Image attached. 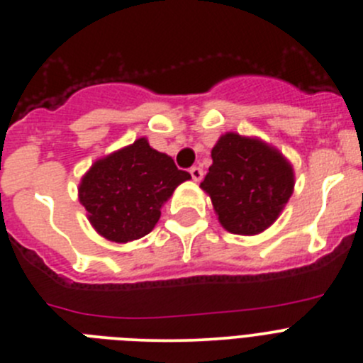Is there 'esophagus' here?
<instances>
[{"label": "esophagus", "mask_w": 363, "mask_h": 363, "mask_svg": "<svg viewBox=\"0 0 363 363\" xmlns=\"http://www.w3.org/2000/svg\"><path fill=\"white\" fill-rule=\"evenodd\" d=\"M189 174H191L193 181H200L203 177V170L200 167H191L189 168Z\"/></svg>", "instance_id": "obj_1"}]
</instances>
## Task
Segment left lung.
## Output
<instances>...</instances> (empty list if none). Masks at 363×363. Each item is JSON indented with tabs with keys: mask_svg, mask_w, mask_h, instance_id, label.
Wrapping results in <instances>:
<instances>
[{
	"mask_svg": "<svg viewBox=\"0 0 363 363\" xmlns=\"http://www.w3.org/2000/svg\"><path fill=\"white\" fill-rule=\"evenodd\" d=\"M200 182L220 223L232 234H259L279 218L293 195L294 175L282 154L259 140L227 133Z\"/></svg>",
	"mask_w": 363,
	"mask_h": 363,
	"instance_id": "obj_1",
	"label": "left lung"
}]
</instances>
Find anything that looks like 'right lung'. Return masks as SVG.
I'll list each match as a JSON object with an SVG mask.
<instances>
[{"mask_svg": "<svg viewBox=\"0 0 363 363\" xmlns=\"http://www.w3.org/2000/svg\"><path fill=\"white\" fill-rule=\"evenodd\" d=\"M191 175L145 138L96 161L79 184V202L101 235L128 242L149 234L161 206Z\"/></svg>", "mask_w": 363, "mask_h": 363, "instance_id": "obj_1", "label": "right lung"}]
</instances>
